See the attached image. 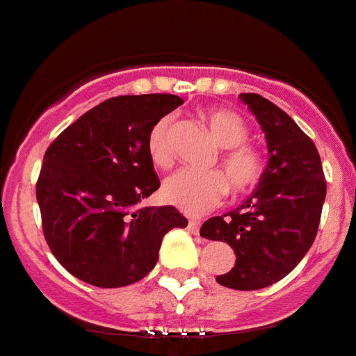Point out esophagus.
Here are the masks:
<instances>
[{"mask_svg":"<svg viewBox=\"0 0 356 356\" xmlns=\"http://www.w3.org/2000/svg\"><path fill=\"white\" fill-rule=\"evenodd\" d=\"M200 226L201 222L197 221V219H191V221H188V232H191V234H197V232H200Z\"/></svg>","mask_w":356,"mask_h":356,"instance_id":"esophagus-1","label":"esophagus"}]
</instances>
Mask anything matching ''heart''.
Returning <instances> with one entry per match:
<instances>
[{"label":"heart","instance_id":"b5f03b06","mask_svg":"<svg viewBox=\"0 0 356 356\" xmlns=\"http://www.w3.org/2000/svg\"><path fill=\"white\" fill-rule=\"evenodd\" d=\"M203 121L210 128L216 143L225 147L221 155V172H194L181 169L165 178L162 196L169 205L188 216L212 210L222 203L228 187L235 194L253 191L264 175V156L248 139L246 121L228 108H209L203 112ZM175 118L165 115L155 122L147 135V155L156 168H169L175 160L172 147Z\"/></svg>","mask_w":356,"mask_h":356}]
</instances>
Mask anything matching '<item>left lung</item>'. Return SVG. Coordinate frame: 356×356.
I'll use <instances>...</instances> for the list:
<instances>
[{
  "mask_svg": "<svg viewBox=\"0 0 356 356\" xmlns=\"http://www.w3.org/2000/svg\"><path fill=\"white\" fill-rule=\"evenodd\" d=\"M266 134L269 162L259 187L225 217L203 222L200 235L228 242L235 266L217 284L257 291L285 278L312 246L326 197L314 140L284 110L260 94H241Z\"/></svg>",
  "mask_w": 356,
  "mask_h": 356,
  "instance_id": "1",
  "label": "left lung"
}]
</instances>
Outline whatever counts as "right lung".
I'll return each instance as SVG.
<instances>
[{
	"instance_id": "right-lung-1",
	"label": "right lung",
	"mask_w": 356,
	"mask_h": 356,
	"mask_svg": "<svg viewBox=\"0 0 356 356\" xmlns=\"http://www.w3.org/2000/svg\"><path fill=\"white\" fill-rule=\"evenodd\" d=\"M184 103L175 94L118 96L65 128L44 153L37 201L55 259L94 287L135 284L155 267L163 235L188 221L140 207L160 187L147 135Z\"/></svg>"
}]
</instances>
